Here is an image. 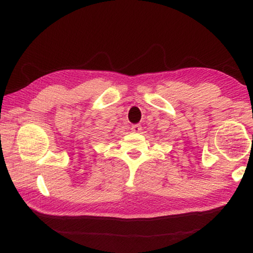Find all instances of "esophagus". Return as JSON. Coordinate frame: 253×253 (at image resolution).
I'll return each mask as SVG.
<instances>
[{
	"label": "esophagus",
	"instance_id": "1",
	"mask_svg": "<svg viewBox=\"0 0 253 253\" xmlns=\"http://www.w3.org/2000/svg\"><path fill=\"white\" fill-rule=\"evenodd\" d=\"M131 131H134V132H140V131H142V125H139V124H136V125H132V126H131Z\"/></svg>",
	"mask_w": 253,
	"mask_h": 253
}]
</instances>
